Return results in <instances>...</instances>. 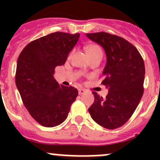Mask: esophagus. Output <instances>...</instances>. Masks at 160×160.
<instances>
[{
  "mask_svg": "<svg viewBox=\"0 0 160 160\" xmlns=\"http://www.w3.org/2000/svg\"><path fill=\"white\" fill-rule=\"evenodd\" d=\"M78 92H79V94H83V93H85V90L84 89H79L78 90Z\"/></svg>",
  "mask_w": 160,
  "mask_h": 160,
  "instance_id": "esophagus-1",
  "label": "esophagus"
}]
</instances>
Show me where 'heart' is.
<instances>
[{
	"instance_id": "1",
	"label": "heart",
	"mask_w": 160,
	"mask_h": 160,
	"mask_svg": "<svg viewBox=\"0 0 160 160\" xmlns=\"http://www.w3.org/2000/svg\"><path fill=\"white\" fill-rule=\"evenodd\" d=\"M86 51L89 57L97 56V55H103L102 50L98 45H90V46H88L86 47Z\"/></svg>"
}]
</instances>
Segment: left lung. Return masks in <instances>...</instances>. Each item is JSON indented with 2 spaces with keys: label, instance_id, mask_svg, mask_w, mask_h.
<instances>
[{
  "label": "left lung",
  "instance_id": "8db88e82",
  "mask_svg": "<svg viewBox=\"0 0 160 160\" xmlns=\"http://www.w3.org/2000/svg\"><path fill=\"white\" fill-rule=\"evenodd\" d=\"M87 36L105 50L107 64L101 83L108 88L106 98L92 92L94 101L88 111L98 125L115 129L128 122L141 101L144 61L138 49L122 37L104 32L88 33Z\"/></svg>",
  "mask_w": 160,
  "mask_h": 160
}]
</instances>
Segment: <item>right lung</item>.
<instances>
[{
    "instance_id": "add662e5",
    "label": "right lung",
    "mask_w": 160,
    "mask_h": 160,
    "mask_svg": "<svg viewBox=\"0 0 160 160\" xmlns=\"http://www.w3.org/2000/svg\"><path fill=\"white\" fill-rule=\"evenodd\" d=\"M80 34L56 32L28 43L18 59L15 83L22 102L32 118L44 127L67 119L78 95L73 87L59 85L55 69L65 63Z\"/></svg>"
}]
</instances>
